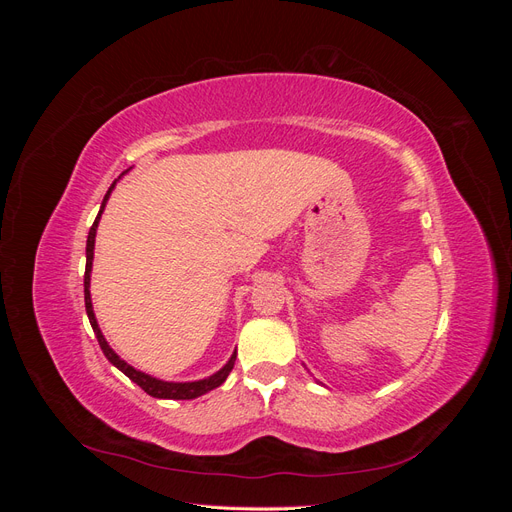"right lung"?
I'll use <instances>...</instances> for the list:
<instances>
[{
    "instance_id": "right-lung-1",
    "label": "right lung",
    "mask_w": 512,
    "mask_h": 512,
    "mask_svg": "<svg viewBox=\"0 0 512 512\" xmlns=\"http://www.w3.org/2000/svg\"><path fill=\"white\" fill-rule=\"evenodd\" d=\"M115 188V183L108 188L106 196H104V203L100 207V213L98 218L94 222V226L89 228V235H87V265H85V309H87V318L91 322V329H94L96 337H98V344L104 352V356L108 361H111L119 371H123L132 382H136L141 389L151 395V397H158V399H196L200 395H205L213 389H218V386L228 378V374L232 371V367H235V359H237V352L230 356V361L218 371V374H213L211 378H205V380H198V382H164V380H158V378H151L147 374H143V371L134 369L132 365H128L126 361H121L119 356L113 352V348L106 344V339L98 327L96 322V316H94V307H91V294H89V273H91V262H94V243H96V228H98V220L100 215L104 211V205L108 200V194H111V190Z\"/></svg>"
}]
</instances>
